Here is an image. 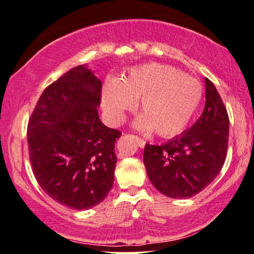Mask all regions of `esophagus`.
<instances>
[{"instance_id": "34e87169", "label": "esophagus", "mask_w": 254, "mask_h": 254, "mask_svg": "<svg viewBox=\"0 0 254 254\" xmlns=\"http://www.w3.org/2000/svg\"><path fill=\"white\" fill-rule=\"evenodd\" d=\"M132 138H134L135 139V141H137V144H138V146L140 148H142V147H145V144H146V141L145 140H142L141 138H139V137H137V135H131Z\"/></svg>"}]
</instances>
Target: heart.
<instances>
[{"mask_svg": "<svg viewBox=\"0 0 254 254\" xmlns=\"http://www.w3.org/2000/svg\"><path fill=\"white\" fill-rule=\"evenodd\" d=\"M202 98V87L194 78L175 67L146 64L131 70L122 81L107 80L102 91V107L114 123L123 120L134 100L140 99L142 115L134 126L153 130L160 137L181 133L190 122Z\"/></svg>", "mask_w": 254, "mask_h": 254, "instance_id": "heart-1", "label": "heart"}]
</instances>
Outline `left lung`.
<instances>
[{
	"label": "left lung",
	"instance_id": "obj_1",
	"mask_svg": "<svg viewBox=\"0 0 254 254\" xmlns=\"http://www.w3.org/2000/svg\"><path fill=\"white\" fill-rule=\"evenodd\" d=\"M205 84V108L197 122L166 144L145 146L149 181L167 197H193L215 180L226 161L229 117L214 84L207 78Z\"/></svg>",
	"mask_w": 254,
	"mask_h": 254
}]
</instances>
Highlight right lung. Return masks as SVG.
Listing matches in <instances>:
<instances>
[{"mask_svg":"<svg viewBox=\"0 0 254 254\" xmlns=\"http://www.w3.org/2000/svg\"><path fill=\"white\" fill-rule=\"evenodd\" d=\"M102 83L86 65L46 87L27 126L30 161L42 190L83 210L99 205L114 184L121 132L99 119Z\"/></svg>","mask_w":254,"mask_h":254,"instance_id":"1","label":"right lung"}]
</instances>
